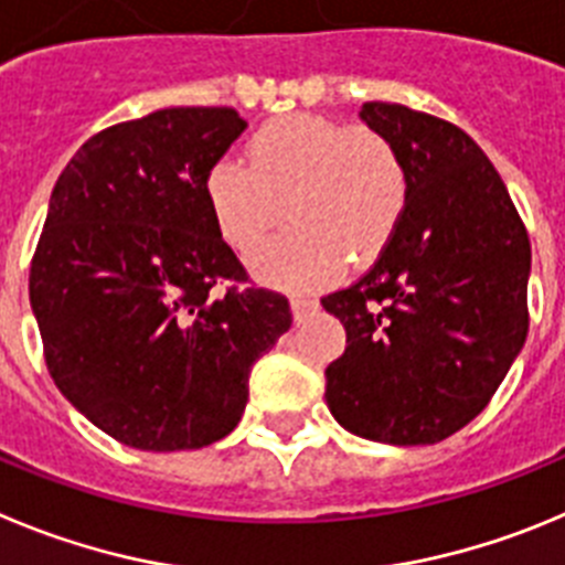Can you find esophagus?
<instances>
[{
    "label": "esophagus",
    "instance_id": "34e87169",
    "mask_svg": "<svg viewBox=\"0 0 565 565\" xmlns=\"http://www.w3.org/2000/svg\"><path fill=\"white\" fill-rule=\"evenodd\" d=\"M289 307H292L295 318H303V315H309L315 307H318V301H315L312 295L295 292V295H289Z\"/></svg>",
    "mask_w": 565,
    "mask_h": 565
}]
</instances>
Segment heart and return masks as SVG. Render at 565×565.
Segmentation results:
<instances>
[{
  "label": "heart",
  "mask_w": 565,
  "mask_h": 565,
  "mask_svg": "<svg viewBox=\"0 0 565 565\" xmlns=\"http://www.w3.org/2000/svg\"><path fill=\"white\" fill-rule=\"evenodd\" d=\"M408 194V162L385 131L303 111L258 126L245 162L222 157L205 174L213 225L242 256L267 242L287 205L292 231L253 258V270L281 287L329 281L343 258L374 262Z\"/></svg>",
  "instance_id": "heart-1"
}]
</instances>
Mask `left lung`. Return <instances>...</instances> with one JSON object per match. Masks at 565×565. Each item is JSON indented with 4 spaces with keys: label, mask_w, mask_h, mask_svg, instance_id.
I'll list each match as a JSON object with an SVG mask.
<instances>
[{
    "label": "left lung",
    "mask_w": 565,
    "mask_h": 565,
    "mask_svg": "<svg viewBox=\"0 0 565 565\" xmlns=\"http://www.w3.org/2000/svg\"><path fill=\"white\" fill-rule=\"evenodd\" d=\"M360 118L399 146L411 194L369 273L320 298L345 329L327 405L363 439L436 445L487 408L523 349L530 233L459 126L380 100Z\"/></svg>",
    "instance_id": "obj_1"
}]
</instances>
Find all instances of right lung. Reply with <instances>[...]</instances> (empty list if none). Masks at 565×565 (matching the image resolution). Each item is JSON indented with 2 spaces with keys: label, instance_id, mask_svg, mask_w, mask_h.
<instances>
[{
  "label": "right lung",
  "instance_id": "1",
  "mask_svg": "<svg viewBox=\"0 0 565 565\" xmlns=\"http://www.w3.org/2000/svg\"><path fill=\"white\" fill-rule=\"evenodd\" d=\"M247 124L174 106L98 131L50 196L30 307L50 377L111 439L196 450L238 425L247 377L292 323L213 225L205 174Z\"/></svg>",
  "mask_w": 565,
  "mask_h": 565
}]
</instances>
